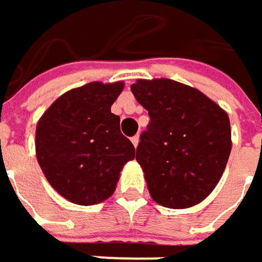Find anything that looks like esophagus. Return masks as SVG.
<instances>
[{"label":"esophagus","instance_id":"esophagus-1","mask_svg":"<svg viewBox=\"0 0 262 262\" xmlns=\"http://www.w3.org/2000/svg\"><path fill=\"white\" fill-rule=\"evenodd\" d=\"M130 141H132V144H133L135 147H138V142H139V136H138V135H136V136H133Z\"/></svg>","mask_w":262,"mask_h":262}]
</instances>
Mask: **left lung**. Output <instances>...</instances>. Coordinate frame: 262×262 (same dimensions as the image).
<instances>
[{
    "label": "left lung",
    "mask_w": 262,
    "mask_h": 262,
    "mask_svg": "<svg viewBox=\"0 0 262 262\" xmlns=\"http://www.w3.org/2000/svg\"><path fill=\"white\" fill-rule=\"evenodd\" d=\"M130 90L150 115L136 160L151 198L168 208L204 201L231 153L228 114L200 90L166 78L138 79Z\"/></svg>",
    "instance_id": "left-lung-1"
}]
</instances>
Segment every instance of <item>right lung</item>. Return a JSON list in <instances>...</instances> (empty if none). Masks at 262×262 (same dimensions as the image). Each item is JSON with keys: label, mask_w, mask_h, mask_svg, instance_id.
Instances as JSON below:
<instances>
[{"label": "right lung", "mask_w": 262, "mask_h": 262, "mask_svg": "<svg viewBox=\"0 0 262 262\" xmlns=\"http://www.w3.org/2000/svg\"><path fill=\"white\" fill-rule=\"evenodd\" d=\"M123 81L85 83L60 96L36 127L37 162L49 184L67 201L94 205L117 187L135 147L111 112Z\"/></svg>", "instance_id": "add662e5"}]
</instances>
